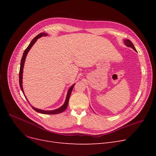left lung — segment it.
Masks as SVG:
<instances>
[{
    "mask_svg": "<svg viewBox=\"0 0 156 156\" xmlns=\"http://www.w3.org/2000/svg\"><path fill=\"white\" fill-rule=\"evenodd\" d=\"M124 41V43H125V44L127 46V47H131V48H132L133 50L135 51H136V48H135V47H134V45H133V43L131 42V41L129 40H128V39H125V40H123Z\"/></svg>",
    "mask_w": 156,
    "mask_h": 156,
    "instance_id": "1",
    "label": "left lung"
}]
</instances>
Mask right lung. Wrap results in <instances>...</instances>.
I'll return each instance as SVG.
<instances>
[{
  "instance_id": "obj_1",
  "label": "right lung",
  "mask_w": 156,
  "mask_h": 156,
  "mask_svg": "<svg viewBox=\"0 0 156 156\" xmlns=\"http://www.w3.org/2000/svg\"><path fill=\"white\" fill-rule=\"evenodd\" d=\"M48 36V34H47V33H40V34H38L37 36H36L34 39H33L31 40V42H30V44H29V45L28 46V47L25 49V51H24V53H23V55L22 56V58H21V64H20V74H19V81H20V88L21 89V91L23 93L24 97H25V98L27 99V100L28 101L27 98L26 97L25 95H24V90H23V68H24V62H25V59H26V57H27V55L29 52V51L30 50V48L32 47V46L34 45V44L37 42V40L40 38V37H47ZM75 83L73 84L68 90V93H67V95H66V100H65V102L64 103V104L61 106L60 108H57L56 109H54V110H51V111H45V110H42V109H37V108H35L34 107H33V106H31V108L34 109L35 111L39 112V113H41V114H59V113H61L63 111H64L66 109L67 107H68V103H69V97H70V95H71V92L73 90V88L74 87V86H75ZM28 102H29V101H28ZM30 104V102H29Z\"/></svg>"
}]
</instances>
